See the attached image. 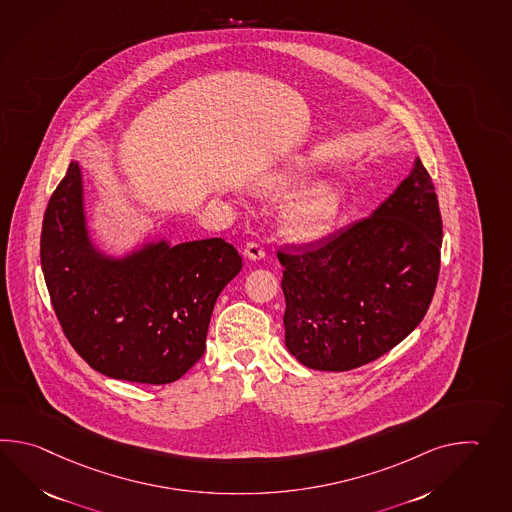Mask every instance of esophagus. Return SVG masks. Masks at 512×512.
<instances>
[{"label":"esophagus","instance_id":"34e87169","mask_svg":"<svg viewBox=\"0 0 512 512\" xmlns=\"http://www.w3.org/2000/svg\"><path fill=\"white\" fill-rule=\"evenodd\" d=\"M244 257H248L250 261H261L264 259V248L259 242H248L244 248Z\"/></svg>","mask_w":512,"mask_h":512}]
</instances>
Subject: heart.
I'll return each instance as SVG.
<instances>
[{
	"mask_svg": "<svg viewBox=\"0 0 512 512\" xmlns=\"http://www.w3.org/2000/svg\"><path fill=\"white\" fill-rule=\"evenodd\" d=\"M307 171L301 163H288L262 178L264 191H288L303 182ZM343 193L329 180L312 183L301 189L284 205L283 222L286 231L299 240H316L329 235L340 220Z\"/></svg>",
	"mask_w": 512,
	"mask_h": 512,
	"instance_id": "1",
	"label": "heart"
}]
</instances>
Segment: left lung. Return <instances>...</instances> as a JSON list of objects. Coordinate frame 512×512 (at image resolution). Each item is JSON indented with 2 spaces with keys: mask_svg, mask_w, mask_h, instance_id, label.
I'll list each match as a JSON object with an SVG mask.
<instances>
[{
  "mask_svg": "<svg viewBox=\"0 0 512 512\" xmlns=\"http://www.w3.org/2000/svg\"><path fill=\"white\" fill-rule=\"evenodd\" d=\"M441 244L437 194L417 158L373 215L277 253L286 349L318 371H349L389 353L428 312Z\"/></svg>",
  "mask_w": 512,
  "mask_h": 512,
  "instance_id": "obj_1",
  "label": "left lung"
}]
</instances>
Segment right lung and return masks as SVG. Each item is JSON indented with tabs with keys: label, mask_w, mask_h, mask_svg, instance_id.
<instances>
[{
	"label": "right lung",
	"mask_w": 512,
	"mask_h": 512,
	"mask_svg": "<svg viewBox=\"0 0 512 512\" xmlns=\"http://www.w3.org/2000/svg\"><path fill=\"white\" fill-rule=\"evenodd\" d=\"M40 261L62 330L86 364L156 386L202 358L216 297L242 268L222 239L150 240L108 255L91 240L79 161L47 204Z\"/></svg>",
	"instance_id": "1"
}]
</instances>
